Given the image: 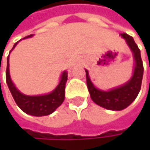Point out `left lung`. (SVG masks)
<instances>
[{"mask_svg": "<svg viewBox=\"0 0 150 150\" xmlns=\"http://www.w3.org/2000/svg\"><path fill=\"white\" fill-rule=\"evenodd\" d=\"M120 35L126 41L129 47L135 61L134 72L129 81L117 88L104 91L95 87L89 78L88 70L85 69L87 86L93 102L104 108L115 111L126 108L135 101L140 92L143 75V65L141 58V51L133 37L125 33L121 34Z\"/></svg>", "mask_w": 150, "mask_h": 150, "instance_id": "1", "label": "left lung"}]
</instances>
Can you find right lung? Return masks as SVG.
<instances>
[{
  "instance_id": "1",
  "label": "right lung",
  "mask_w": 150,
  "mask_h": 150,
  "mask_svg": "<svg viewBox=\"0 0 150 150\" xmlns=\"http://www.w3.org/2000/svg\"><path fill=\"white\" fill-rule=\"evenodd\" d=\"M30 35L23 39L32 37ZM19 42L15 43L11 51L15 47ZM10 51V52H11ZM68 80V72L63 71L61 75V80L56 88L50 93L42 96H27L21 93L13 83L9 74V55L7 59L6 81L8 88L15 99L18 107L26 114L34 116H43L52 114L59 106H61L65 98V85Z\"/></svg>"
}]
</instances>
